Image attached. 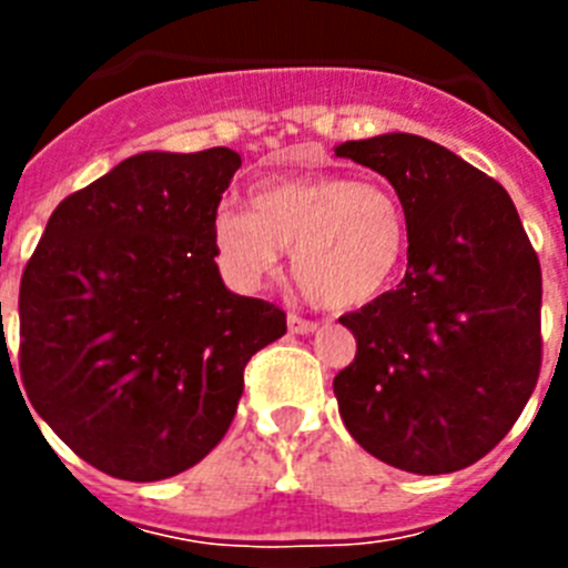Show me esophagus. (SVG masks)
Masks as SVG:
<instances>
[{"label": "esophagus", "instance_id": "1", "mask_svg": "<svg viewBox=\"0 0 568 568\" xmlns=\"http://www.w3.org/2000/svg\"><path fill=\"white\" fill-rule=\"evenodd\" d=\"M287 327H290V333H295V335H307V333H313L318 324H315V321H310V318H301V315L290 313L287 315Z\"/></svg>", "mask_w": 568, "mask_h": 568}]
</instances>
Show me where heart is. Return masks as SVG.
<instances>
[{"instance_id":"obj_1","label":"heart","mask_w":568,"mask_h":568,"mask_svg":"<svg viewBox=\"0 0 568 568\" xmlns=\"http://www.w3.org/2000/svg\"><path fill=\"white\" fill-rule=\"evenodd\" d=\"M406 213L384 184L353 175H304L255 190L253 210L222 207L213 239L224 270L255 287L293 253L301 293L329 310L364 307L398 273Z\"/></svg>"}]
</instances>
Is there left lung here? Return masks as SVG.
<instances>
[{
  "mask_svg": "<svg viewBox=\"0 0 568 568\" xmlns=\"http://www.w3.org/2000/svg\"><path fill=\"white\" fill-rule=\"evenodd\" d=\"M335 155L386 175L409 227L398 290L341 315L358 344L333 381L341 420L395 469H466L506 438L538 384V253L509 193L453 150L386 133Z\"/></svg>",
  "mask_w": 568,
  "mask_h": 568,
  "instance_id": "left-lung-1",
  "label": "left lung"
}]
</instances>
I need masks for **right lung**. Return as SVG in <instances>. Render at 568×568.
<instances>
[{"label": "right lung", "mask_w": 568, "mask_h": 568, "mask_svg": "<svg viewBox=\"0 0 568 568\" xmlns=\"http://www.w3.org/2000/svg\"><path fill=\"white\" fill-rule=\"evenodd\" d=\"M239 168L230 148L130 155L53 210L24 267V393L104 475L164 480L213 453L247 361L287 333L284 310L230 293L215 264Z\"/></svg>", "instance_id": "right-lung-1"}]
</instances>
